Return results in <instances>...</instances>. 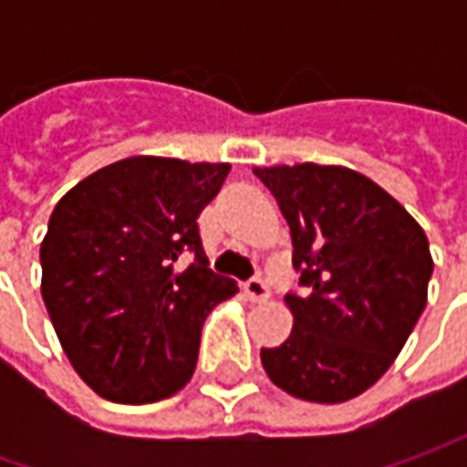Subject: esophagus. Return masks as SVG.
I'll list each match as a JSON object with an SVG mask.
<instances>
[{"mask_svg":"<svg viewBox=\"0 0 467 467\" xmlns=\"http://www.w3.org/2000/svg\"><path fill=\"white\" fill-rule=\"evenodd\" d=\"M244 294H246V298L249 301H267V296H270V288H267V283L262 278H252L244 283Z\"/></svg>","mask_w":467,"mask_h":467,"instance_id":"esophagus-1","label":"esophagus"}]
</instances>
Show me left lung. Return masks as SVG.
Returning a JSON list of instances; mask_svg holds the SVG:
<instances>
[{"mask_svg":"<svg viewBox=\"0 0 467 467\" xmlns=\"http://www.w3.org/2000/svg\"><path fill=\"white\" fill-rule=\"evenodd\" d=\"M254 176L291 225L304 296L294 330L260 358L273 385L309 403H346L374 385L413 332L434 260L413 215L346 166H270Z\"/></svg>","mask_w":467,"mask_h":467,"instance_id":"1","label":"left lung"}]
</instances>
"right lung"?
<instances>
[{
	"instance_id": "right-lung-1",
	"label": "right lung",
	"mask_w": 467,
	"mask_h": 467,
	"mask_svg": "<svg viewBox=\"0 0 467 467\" xmlns=\"http://www.w3.org/2000/svg\"><path fill=\"white\" fill-rule=\"evenodd\" d=\"M228 163L135 155L90 173L57 202L41 242V296L69 364L114 403L176 395L200 332L239 288L207 267L197 218ZM184 254H194L179 268Z\"/></svg>"
}]
</instances>
